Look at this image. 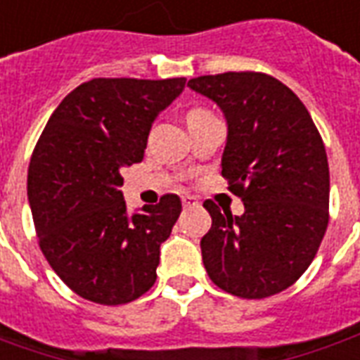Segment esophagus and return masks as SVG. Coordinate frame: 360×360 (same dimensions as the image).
Wrapping results in <instances>:
<instances>
[{"instance_id":"esophagus-1","label":"esophagus","mask_w":360,"mask_h":360,"mask_svg":"<svg viewBox=\"0 0 360 360\" xmlns=\"http://www.w3.org/2000/svg\"><path fill=\"white\" fill-rule=\"evenodd\" d=\"M196 198L195 196H183V206H185V208H193V206H196Z\"/></svg>"}]
</instances>
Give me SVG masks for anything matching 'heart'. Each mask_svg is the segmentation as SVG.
<instances>
[{"label": "heart", "mask_w": 360, "mask_h": 360, "mask_svg": "<svg viewBox=\"0 0 360 360\" xmlns=\"http://www.w3.org/2000/svg\"><path fill=\"white\" fill-rule=\"evenodd\" d=\"M200 113H206V111L202 110H193L191 113H188V117H193V115H200Z\"/></svg>", "instance_id": "b5f03b06"}]
</instances>
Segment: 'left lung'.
<instances>
[{"label":"left lung","instance_id":"8db88e82","mask_svg":"<svg viewBox=\"0 0 360 360\" xmlns=\"http://www.w3.org/2000/svg\"><path fill=\"white\" fill-rule=\"evenodd\" d=\"M188 89L218 103L227 123L221 175L245 212H219L200 241L204 268L227 293L264 299L293 285L328 227L330 169L309 110L264 73L196 77Z\"/></svg>","mask_w":360,"mask_h":360}]
</instances>
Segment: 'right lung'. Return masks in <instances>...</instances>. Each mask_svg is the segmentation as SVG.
<instances>
[{
	"instance_id": "add662e5",
	"label": "right lung",
	"mask_w": 360,
	"mask_h": 360,
	"mask_svg": "<svg viewBox=\"0 0 360 360\" xmlns=\"http://www.w3.org/2000/svg\"><path fill=\"white\" fill-rule=\"evenodd\" d=\"M187 79H92L51 113L28 167V202L44 257L82 299L125 304L156 281L177 195L127 210L121 169L142 162L152 123Z\"/></svg>"
}]
</instances>
